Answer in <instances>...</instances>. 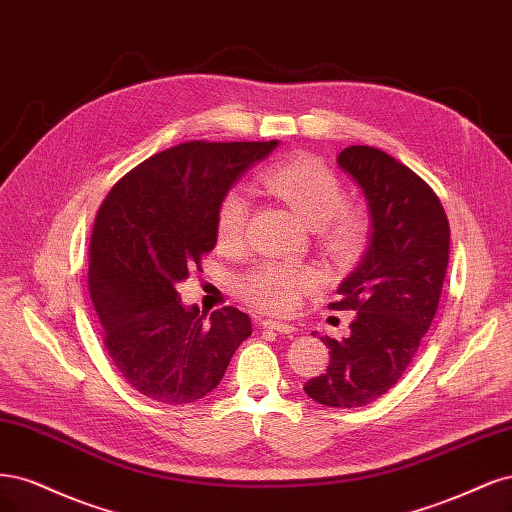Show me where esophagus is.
Wrapping results in <instances>:
<instances>
[{
    "mask_svg": "<svg viewBox=\"0 0 512 512\" xmlns=\"http://www.w3.org/2000/svg\"><path fill=\"white\" fill-rule=\"evenodd\" d=\"M266 329H274V332L278 334H287V336H293L295 334V327L289 325V323H283V321H274V319H266L261 323Z\"/></svg>",
    "mask_w": 512,
    "mask_h": 512,
    "instance_id": "obj_1",
    "label": "esophagus"
}]
</instances>
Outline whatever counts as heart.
Returning <instances> with one entry per match:
<instances>
[{
	"instance_id": "1",
	"label": "heart",
	"mask_w": 512,
	"mask_h": 512,
	"mask_svg": "<svg viewBox=\"0 0 512 512\" xmlns=\"http://www.w3.org/2000/svg\"><path fill=\"white\" fill-rule=\"evenodd\" d=\"M263 185L298 217L317 227L325 249L344 257L364 240L366 221L359 212L342 208L344 189L332 170L312 157H300L263 172ZM251 217V202L242 191H229L217 210V240L223 246H238ZM317 276L310 268L287 261H263L238 278L240 298L266 312H289L300 295L315 287Z\"/></svg>"
}]
</instances>
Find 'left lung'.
Masks as SVG:
<instances>
[{
  "label": "left lung",
  "instance_id": "1",
  "mask_svg": "<svg viewBox=\"0 0 512 512\" xmlns=\"http://www.w3.org/2000/svg\"><path fill=\"white\" fill-rule=\"evenodd\" d=\"M336 163L364 193L370 234L355 270L338 287V300L329 304L357 312L351 334L321 336L329 366L304 391L323 406L359 408L400 381L430 329L449 266L451 229L436 193L391 155L349 146Z\"/></svg>",
  "mask_w": 512,
  "mask_h": 512
}]
</instances>
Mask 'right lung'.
Here are the masks:
<instances>
[{
	"label": "right lung",
	"mask_w": 512,
	"mask_h": 512,
	"mask_svg": "<svg viewBox=\"0 0 512 512\" xmlns=\"http://www.w3.org/2000/svg\"><path fill=\"white\" fill-rule=\"evenodd\" d=\"M272 142H185L127 172L97 210L89 291L104 344L125 381L161 404L202 400L251 336L246 312L225 306L206 319L176 285L217 244V210Z\"/></svg>",
	"instance_id": "right-lung-1"
}]
</instances>
